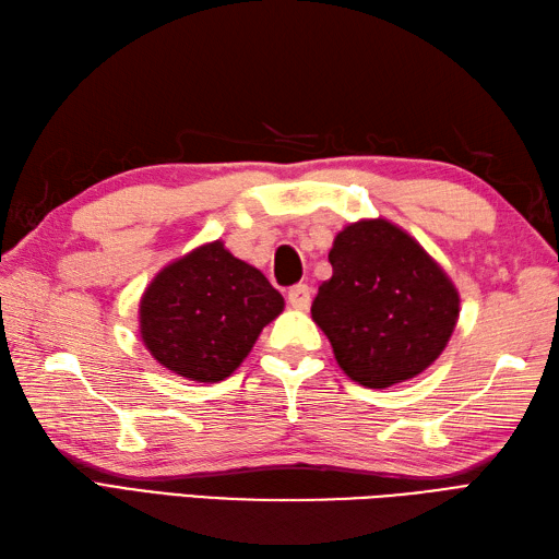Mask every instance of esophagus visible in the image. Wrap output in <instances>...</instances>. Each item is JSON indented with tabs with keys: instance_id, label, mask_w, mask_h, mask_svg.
<instances>
[{
	"instance_id": "1",
	"label": "esophagus",
	"mask_w": 559,
	"mask_h": 559,
	"mask_svg": "<svg viewBox=\"0 0 559 559\" xmlns=\"http://www.w3.org/2000/svg\"><path fill=\"white\" fill-rule=\"evenodd\" d=\"M288 302L295 307V310H307L312 302V288L305 286V283H300V286H293L288 290Z\"/></svg>"
}]
</instances>
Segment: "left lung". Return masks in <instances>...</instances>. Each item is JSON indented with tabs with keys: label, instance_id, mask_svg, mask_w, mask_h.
I'll return each instance as SVG.
<instances>
[{
	"label": "left lung",
	"instance_id": "8db88e82",
	"mask_svg": "<svg viewBox=\"0 0 559 559\" xmlns=\"http://www.w3.org/2000/svg\"><path fill=\"white\" fill-rule=\"evenodd\" d=\"M329 261L334 276L319 286L312 319L353 382L394 386L442 355L461 298L413 235L386 218H360L336 233Z\"/></svg>",
	"mask_w": 559,
	"mask_h": 559
}]
</instances>
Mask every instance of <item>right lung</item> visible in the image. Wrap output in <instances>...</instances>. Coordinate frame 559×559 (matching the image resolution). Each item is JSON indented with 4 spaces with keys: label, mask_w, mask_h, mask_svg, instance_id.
<instances>
[{
    "label": "right lung",
    "mask_w": 559,
    "mask_h": 559,
    "mask_svg": "<svg viewBox=\"0 0 559 559\" xmlns=\"http://www.w3.org/2000/svg\"><path fill=\"white\" fill-rule=\"evenodd\" d=\"M283 307L264 273L213 240L153 276L139 300V334L165 370L213 384L242 365Z\"/></svg>",
    "instance_id": "1"
}]
</instances>
